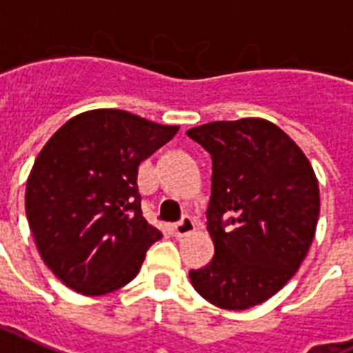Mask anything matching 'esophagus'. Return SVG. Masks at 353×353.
<instances>
[{
	"label": "esophagus",
	"instance_id": "34e87169",
	"mask_svg": "<svg viewBox=\"0 0 353 353\" xmlns=\"http://www.w3.org/2000/svg\"><path fill=\"white\" fill-rule=\"evenodd\" d=\"M196 230V222L190 216H183L176 225H174V235L177 239H181V236L188 235V233H192Z\"/></svg>",
	"mask_w": 353,
	"mask_h": 353
}]
</instances>
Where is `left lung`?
<instances>
[{
    "label": "left lung",
    "mask_w": 353,
    "mask_h": 353,
    "mask_svg": "<svg viewBox=\"0 0 353 353\" xmlns=\"http://www.w3.org/2000/svg\"><path fill=\"white\" fill-rule=\"evenodd\" d=\"M212 161L207 231L209 265L190 270L207 302L242 311L266 302L294 272L313 242L319 181L296 142L263 118L188 129Z\"/></svg>",
    "instance_id": "obj_1"
}]
</instances>
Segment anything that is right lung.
<instances>
[{
    "label": "right lung",
    "mask_w": 353,
    "mask_h": 353,
    "mask_svg": "<svg viewBox=\"0 0 353 353\" xmlns=\"http://www.w3.org/2000/svg\"><path fill=\"white\" fill-rule=\"evenodd\" d=\"M177 129L96 109L46 142L27 179L26 212L40 257L66 287L101 296L139 274L163 236L142 216L139 165Z\"/></svg>",
    "instance_id": "1"
}]
</instances>
